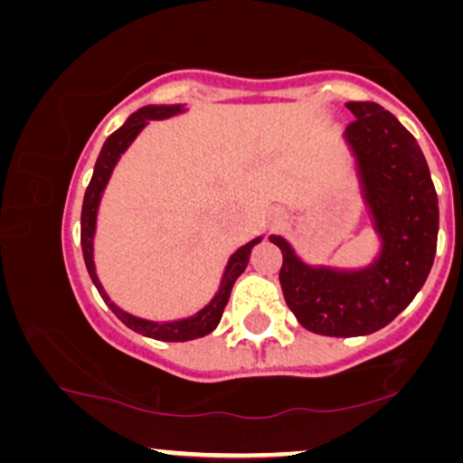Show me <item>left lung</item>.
Segmentation results:
<instances>
[{"instance_id":"8db88e82","label":"left lung","mask_w":463,"mask_h":463,"mask_svg":"<svg viewBox=\"0 0 463 463\" xmlns=\"http://www.w3.org/2000/svg\"><path fill=\"white\" fill-rule=\"evenodd\" d=\"M354 115L344 132L380 251L363 269L308 264L281 234L279 281L298 323L331 337L386 327L426 283L436 253L439 199L418 140L375 102H346Z\"/></svg>"}]
</instances>
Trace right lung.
<instances>
[{"instance_id": "1", "label": "right lung", "mask_w": 463, "mask_h": 463, "mask_svg": "<svg viewBox=\"0 0 463 463\" xmlns=\"http://www.w3.org/2000/svg\"><path fill=\"white\" fill-rule=\"evenodd\" d=\"M184 104H148V107H142L128 117V121L113 132L104 142L100 148L99 159H96L92 180L86 188V194H83V207H81V251L83 260H86V269L90 272V279L99 289L100 298L104 304L109 306L110 310L115 312V317L119 318L123 325H128L129 329L136 331V334L153 337V340L161 342H188L197 340V337H203L212 334L213 329L218 327L220 318H222L224 306L231 298V289L234 281H237L241 272L247 269V262H250V253L253 245H258L264 237L251 239L250 243L241 245L237 251L229 258V264H226L222 281H220V288L210 302H207L199 312H194L193 317L178 318V321H148V318L129 315V312L121 310L115 302H110V298L104 291L102 283L99 281V275H96V264H94V234H96V218H99V205L102 199L104 188L109 184L110 174L117 165V161L121 159V155L128 151L129 145L136 140L142 129L148 126V121H159V119H169V117L184 113Z\"/></svg>"}]
</instances>
